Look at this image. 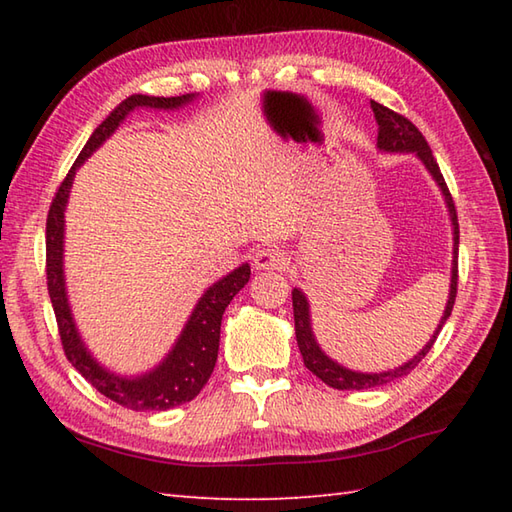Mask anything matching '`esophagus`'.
Returning a JSON list of instances; mask_svg holds the SVG:
<instances>
[{"instance_id": "esophagus-1", "label": "esophagus", "mask_w": 512, "mask_h": 512, "mask_svg": "<svg viewBox=\"0 0 512 512\" xmlns=\"http://www.w3.org/2000/svg\"><path fill=\"white\" fill-rule=\"evenodd\" d=\"M253 266L257 270H284L290 262H288V255L284 253V250L279 248H262L257 250L255 253V259H253Z\"/></svg>"}]
</instances>
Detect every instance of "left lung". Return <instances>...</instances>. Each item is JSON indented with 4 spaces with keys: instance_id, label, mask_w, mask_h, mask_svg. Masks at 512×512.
I'll return each instance as SVG.
<instances>
[{
    "instance_id": "obj_1",
    "label": "left lung",
    "mask_w": 512,
    "mask_h": 512,
    "mask_svg": "<svg viewBox=\"0 0 512 512\" xmlns=\"http://www.w3.org/2000/svg\"><path fill=\"white\" fill-rule=\"evenodd\" d=\"M372 110H374V118L378 123V149L387 151V154H416L422 165L427 167V171L433 176V180L438 182V187L444 195V202H447L449 209V217L453 224V264H451V288H449V299L447 306H444L442 319L438 323L436 332H433L431 339L427 341V345L422 350L407 361L405 365L387 369V372H378V374H363V372H352L343 365H339L336 361L325 354L317 339L312 334V321H310V303L306 299V295L299 288L292 290V310H295V334H297V345L299 352L303 356V363L310 369V372L321 378L325 385H330L334 389H369V387H380L387 385L391 380L407 376L411 369H416L418 363L422 361L424 356L429 354V350L436 343L438 334L442 330V325L447 323V319L451 317L453 303H455V295H458V244H460V226H458V213H455V204L449 193L447 182H444L440 167L436 158L431 154V147L427 145V140L418 132V127L413 125L409 118L396 114L389 107L380 105L376 101H372Z\"/></svg>"
}]
</instances>
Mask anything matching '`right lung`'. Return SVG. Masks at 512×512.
Listing matches in <instances>:
<instances>
[{"label": "right lung", "instance_id": "right-lung-1", "mask_svg": "<svg viewBox=\"0 0 512 512\" xmlns=\"http://www.w3.org/2000/svg\"><path fill=\"white\" fill-rule=\"evenodd\" d=\"M198 94L182 96H147L132 94L105 121L94 129L88 143L81 149L79 158L68 171V176L61 182V187L54 195L48 211L46 222V275H48V295L57 317L63 352L68 356L72 367L88 383L101 391L105 398H110L118 405L134 411H165L171 407L184 405L200 394V389L211 378V372L220 350V325L222 314L228 303L242 290L250 279V266L242 264L228 273L220 281L204 292L200 301L195 303L191 317L184 325L171 352L162 358L158 367L143 376H118L110 369H105L85 347L70 310L68 292H65V275H63V233H65V204L70 198L74 173L107 138H110L118 125H121L129 112L136 107H151V110H178V107L191 103Z\"/></svg>", "mask_w": 512, "mask_h": 512}]
</instances>
